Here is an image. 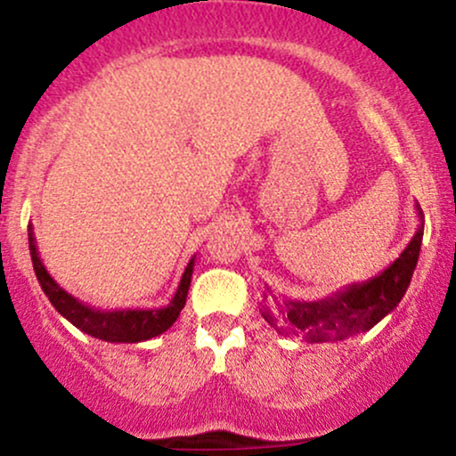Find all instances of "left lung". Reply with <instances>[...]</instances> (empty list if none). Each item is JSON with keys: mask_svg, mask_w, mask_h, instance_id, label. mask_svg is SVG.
I'll return each instance as SVG.
<instances>
[{"mask_svg": "<svg viewBox=\"0 0 456 456\" xmlns=\"http://www.w3.org/2000/svg\"><path fill=\"white\" fill-rule=\"evenodd\" d=\"M420 224L405 250L381 274L364 282H352L322 300H279L270 289L259 300V313L279 334L297 337L306 343H338L358 337L379 323L399 306L410 287L420 255L425 216L416 206Z\"/></svg>", "mask_w": 456, "mask_h": 456, "instance_id": "1", "label": "left lung"}]
</instances>
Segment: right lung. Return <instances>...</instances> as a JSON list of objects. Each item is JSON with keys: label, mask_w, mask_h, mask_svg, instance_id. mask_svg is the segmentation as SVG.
Masks as SVG:
<instances>
[{"label": "right lung", "mask_w": 456, "mask_h": 456, "mask_svg": "<svg viewBox=\"0 0 456 456\" xmlns=\"http://www.w3.org/2000/svg\"><path fill=\"white\" fill-rule=\"evenodd\" d=\"M29 232V253L31 264H34L36 279L43 287L45 296L49 297L51 305L61 317H66L72 326L81 330V332L90 334L94 338H101L107 343H141L148 338L159 337L167 332L180 317L182 308L186 305L188 287H191L192 268H195V257L188 261L184 274H182L180 285H177L174 297L169 305L160 308H115V311H102V308H94L86 302L77 300L75 296L68 294L57 285L53 276L45 268L43 259H40L38 248H36L34 229Z\"/></svg>", "instance_id": "obj_1"}]
</instances>
